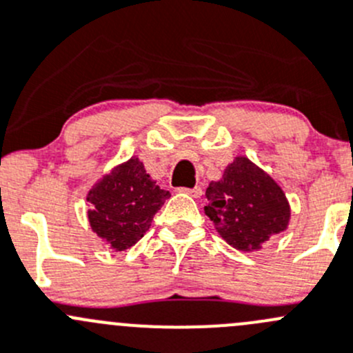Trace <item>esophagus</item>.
I'll return each mask as SVG.
<instances>
[{
  "label": "esophagus",
  "instance_id": "1",
  "mask_svg": "<svg viewBox=\"0 0 353 353\" xmlns=\"http://www.w3.org/2000/svg\"><path fill=\"white\" fill-rule=\"evenodd\" d=\"M181 193H186L193 198H200L203 194V190L200 186H194V188H181Z\"/></svg>",
  "mask_w": 353,
  "mask_h": 353
}]
</instances>
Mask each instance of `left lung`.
<instances>
[{
    "label": "left lung",
    "mask_w": 353,
    "mask_h": 353,
    "mask_svg": "<svg viewBox=\"0 0 353 353\" xmlns=\"http://www.w3.org/2000/svg\"><path fill=\"white\" fill-rule=\"evenodd\" d=\"M205 198V214L219 234L241 252L260 250L262 243L290 224L285 191L246 157H236L222 179L208 184Z\"/></svg>",
    "instance_id": "1"
}]
</instances>
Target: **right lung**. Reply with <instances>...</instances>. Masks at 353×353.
<instances>
[{
  "label": "right lung",
  "instance_id": "obj_1",
  "mask_svg": "<svg viewBox=\"0 0 353 353\" xmlns=\"http://www.w3.org/2000/svg\"><path fill=\"white\" fill-rule=\"evenodd\" d=\"M169 191L146 174L138 157L114 167L88 193L91 229L115 252L131 248L152 225Z\"/></svg>",
  "mask_w": 353,
  "mask_h": 353
}]
</instances>
